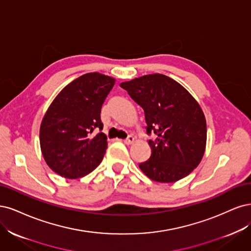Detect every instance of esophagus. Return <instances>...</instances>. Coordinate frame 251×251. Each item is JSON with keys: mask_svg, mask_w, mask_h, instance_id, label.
Segmentation results:
<instances>
[{"mask_svg": "<svg viewBox=\"0 0 251 251\" xmlns=\"http://www.w3.org/2000/svg\"><path fill=\"white\" fill-rule=\"evenodd\" d=\"M133 142H134V137H133L132 135H128L127 139L124 140V143H125L126 145H131Z\"/></svg>", "mask_w": 251, "mask_h": 251, "instance_id": "obj_1", "label": "esophagus"}]
</instances>
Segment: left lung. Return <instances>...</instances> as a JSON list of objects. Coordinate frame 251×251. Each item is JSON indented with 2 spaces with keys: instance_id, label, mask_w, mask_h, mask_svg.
Segmentation results:
<instances>
[{
  "instance_id": "8db88e82",
  "label": "left lung",
  "mask_w": 251,
  "mask_h": 251,
  "mask_svg": "<svg viewBox=\"0 0 251 251\" xmlns=\"http://www.w3.org/2000/svg\"><path fill=\"white\" fill-rule=\"evenodd\" d=\"M121 87L145 112L151 156L140 164L150 179L174 182L188 176L204 154L206 122L192 95L175 80L163 74L145 75Z\"/></svg>"
}]
</instances>
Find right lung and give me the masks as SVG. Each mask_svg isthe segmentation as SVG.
I'll use <instances>...</instances> for the list:
<instances>
[{"instance_id":"obj_1","label":"right lung","mask_w":251,"mask_h":251,"mask_svg":"<svg viewBox=\"0 0 251 251\" xmlns=\"http://www.w3.org/2000/svg\"><path fill=\"white\" fill-rule=\"evenodd\" d=\"M116 80L88 73L68 84L54 99L39 130L47 165L64 178L75 179L100 165L107 149L101 108Z\"/></svg>"}]
</instances>
